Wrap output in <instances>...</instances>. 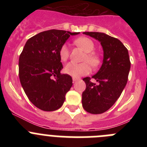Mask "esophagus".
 Returning <instances> with one entry per match:
<instances>
[{"label":"esophagus","instance_id":"1","mask_svg":"<svg viewBox=\"0 0 147 147\" xmlns=\"http://www.w3.org/2000/svg\"><path fill=\"white\" fill-rule=\"evenodd\" d=\"M72 80H73V82H74L77 81V80H79V78H76V77H73V78H72Z\"/></svg>","mask_w":147,"mask_h":147}]
</instances>
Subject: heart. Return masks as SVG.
Here are the masks:
<instances>
[{
	"label": "heart",
	"instance_id": "heart-1",
	"mask_svg": "<svg viewBox=\"0 0 147 147\" xmlns=\"http://www.w3.org/2000/svg\"><path fill=\"white\" fill-rule=\"evenodd\" d=\"M74 44L85 51L82 59L85 62L82 63L69 62L65 66L64 71L65 74L73 77H80L88 74L90 72L91 68L90 64L93 67H98L101 62V58L97 53L93 51L95 49V44L91 39L86 37H79L74 40ZM59 56L61 60L63 62L69 58L70 51L66 44L62 45L59 49Z\"/></svg>",
	"mask_w": 147,
	"mask_h": 147
}]
</instances>
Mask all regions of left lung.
<instances>
[{
    "mask_svg": "<svg viewBox=\"0 0 147 147\" xmlns=\"http://www.w3.org/2000/svg\"><path fill=\"white\" fill-rule=\"evenodd\" d=\"M101 42L104 50L103 63L92 77L99 83H92L90 77L83 79L86 88L82 95V107L92 114L103 113L120 97L128 80L130 60L128 50L117 38L101 32H84Z\"/></svg>",
    "mask_w": 147,
    "mask_h": 147,
    "instance_id": "left-lung-1",
    "label": "left lung"
}]
</instances>
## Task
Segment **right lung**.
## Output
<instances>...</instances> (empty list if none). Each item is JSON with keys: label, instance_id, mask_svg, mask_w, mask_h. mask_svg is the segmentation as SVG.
Listing matches in <instances>:
<instances>
[{"label": "right lung", "instance_id": "1", "mask_svg": "<svg viewBox=\"0 0 147 147\" xmlns=\"http://www.w3.org/2000/svg\"><path fill=\"white\" fill-rule=\"evenodd\" d=\"M78 34L48 30L26 42L19 58V78L28 99L37 108L54 111L64 103L73 80L70 75L60 73L63 67L59 51L71 35Z\"/></svg>", "mask_w": 147, "mask_h": 147}]
</instances>
